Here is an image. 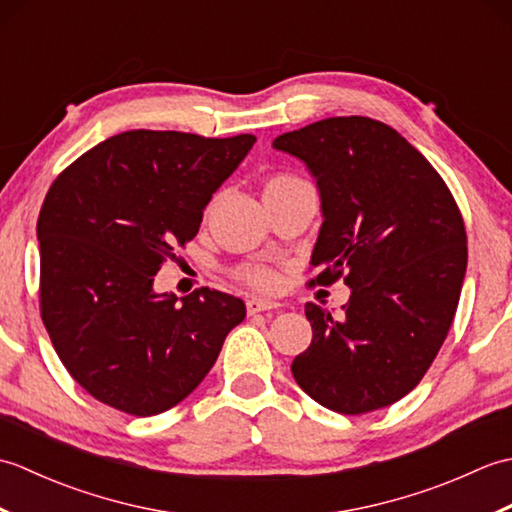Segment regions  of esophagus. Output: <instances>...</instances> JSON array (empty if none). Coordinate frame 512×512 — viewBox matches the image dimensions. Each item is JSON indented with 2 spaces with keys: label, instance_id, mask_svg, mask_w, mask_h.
Wrapping results in <instances>:
<instances>
[{
  "label": "esophagus",
  "instance_id": "obj_1",
  "mask_svg": "<svg viewBox=\"0 0 512 512\" xmlns=\"http://www.w3.org/2000/svg\"><path fill=\"white\" fill-rule=\"evenodd\" d=\"M275 308H279V303L268 301V299L250 297V299L246 301V312H248V314H257V312H266V310H275Z\"/></svg>",
  "mask_w": 512,
  "mask_h": 512
}]
</instances>
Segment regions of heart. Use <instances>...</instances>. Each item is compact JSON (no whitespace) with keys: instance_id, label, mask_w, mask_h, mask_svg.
Segmentation results:
<instances>
[{"instance_id":"1","label":"heart","mask_w":512,"mask_h":512,"mask_svg":"<svg viewBox=\"0 0 512 512\" xmlns=\"http://www.w3.org/2000/svg\"><path fill=\"white\" fill-rule=\"evenodd\" d=\"M292 180H297V178L277 176L275 180H270V182H292ZM239 275H242V279L248 281V284L255 286V288L270 290V288L277 286V273H275V270L268 268V266H262V264L246 266V268H242V273H239Z\"/></svg>"}]
</instances>
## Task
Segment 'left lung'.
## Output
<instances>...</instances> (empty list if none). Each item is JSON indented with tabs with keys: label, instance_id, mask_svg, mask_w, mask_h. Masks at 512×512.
Here are the masks:
<instances>
[{
	"label": "left lung",
	"instance_id": "8db88e82",
	"mask_svg": "<svg viewBox=\"0 0 512 512\" xmlns=\"http://www.w3.org/2000/svg\"><path fill=\"white\" fill-rule=\"evenodd\" d=\"M306 162L323 224L310 284L352 288L339 317L306 303L312 343L292 376L319 405L358 416L394 405L447 339L466 273L462 213L440 173L396 129L334 116L273 143Z\"/></svg>",
	"mask_w": 512,
	"mask_h": 512
}]
</instances>
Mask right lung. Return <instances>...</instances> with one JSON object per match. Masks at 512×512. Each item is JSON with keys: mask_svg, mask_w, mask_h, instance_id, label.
<instances>
[{"mask_svg": "<svg viewBox=\"0 0 512 512\" xmlns=\"http://www.w3.org/2000/svg\"><path fill=\"white\" fill-rule=\"evenodd\" d=\"M134 129L103 140L59 173L43 200L41 319L61 363L90 396L156 416L198 387L242 299L154 290L176 248L198 235L204 206L255 143Z\"/></svg>", "mask_w": 512, "mask_h": 512, "instance_id": "add662e5", "label": "right lung"}]
</instances>
